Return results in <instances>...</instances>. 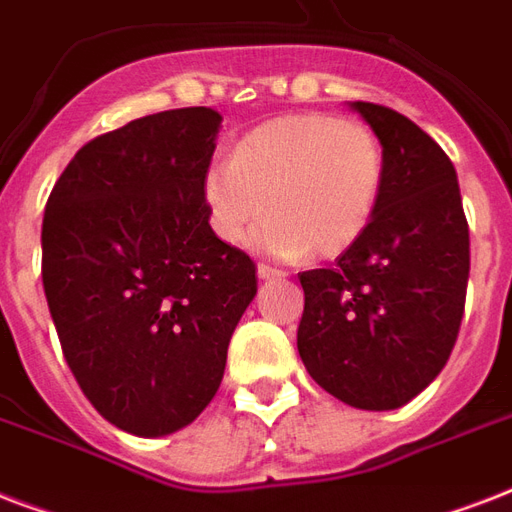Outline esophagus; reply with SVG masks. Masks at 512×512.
Returning a JSON list of instances; mask_svg holds the SVG:
<instances>
[{
	"label": "esophagus",
	"instance_id": "1",
	"mask_svg": "<svg viewBox=\"0 0 512 512\" xmlns=\"http://www.w3.org/2000/svg\"><path fill=\"white\" fill-rule=\"evenodd\" d=\"M257 276H260V279H263V281L281 279V276H284V271H279V268H273V265L260 263V265H257Z\"/></svg>",
	"mask_w": 512,
	"mask_h": 512
}]
</instances>
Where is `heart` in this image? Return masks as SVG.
I'll list each match as a JSON object with an SVG mask.
<instances>
[{
    "label": "heart",
    "instance_id": "b5f03b06",
    "mask_svg": "<svg viewBox=\"0 0 512 512\" xmlns=\"http://www.w3.org/2000/svg\"><path fill=\"white\" fill-rule=\"evenodd\" d=\"M382 177L385 156L372 127L335 114H292L247 132L233 159L212 164L204 201L225 244H244L268 207L255 239L268 255L337 257L372 223Z\"/></svg>",
    "mask_w": 512,
    "mask_h": 512
}]
</instances>
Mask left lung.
<instances>
[{
    "instance_id": "left-lung-1",
    "label": "left lung",
    "mask_w": 512,
    "mask_h": 512,
    "mask_svg": "<svg viewBox=\"0 0 512 512\" xmlns=\"http://www.w3.org/2000/svg\"><path fill=\"white\" fill-rule=\"evenodd\" d=\"M385 177L364 236L332 268L300 273L297 350L321 388L369 412L398 409L444 369L460 332L470 233L444 148L393 108L356 100Z\"/></svg>"
}]
</instances>
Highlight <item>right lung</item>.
<instances>
[{"instance_id": "add662e5", "label": "right lung", "mask_w": 512, "mask_h": 512, "mask_svg": "<svg viewBox=\"0 0 512 512\" xmlns=\"http://www.w3.org/2000/svg\"><path fill=\"white\" fill-rule=\"evenodd\" d=\"M220 122L193 106L98 135L44 207L42 284L63 356L132 436H167L204 412L257 292L255 263L209 225Z\"/></svg>"}]
</instances>
